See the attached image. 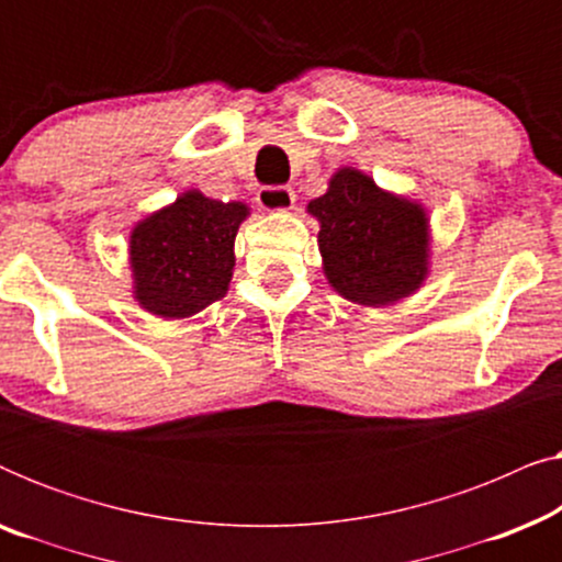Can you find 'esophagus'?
I'll return each mask as SVG.
<instances>
[{"mask_svg": "<svg viewBox=\"0 0 562 562\" xmlns=\"http://www.w3.org/2000/svg\"><path fill=\"white\" fill-rule=\"evenodd\" d=\"M294 189L291 187H263L258 191V204L268 212H286L294 206Z\"/></svg>", "mask_w": 562, "mask_h": 562, "instance_id": "esophagus-1", "label": "esophagus"}]
</instances>
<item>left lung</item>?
<instances>
[{
    "label": "left lung",
    "instance_id": "8db88e82",
    "mask_svg": "<svg viewBox=\"0 0 562 562\" xmlns=\"http://www.w3.org/2000/svg\"><path fill=\"white\" fill-rule=\"evenodd\" d=\"M310 212L322 222L327 279L345 299L375 306L419 289L427 273V220L417 204L342 168L327 194L310 202Z\"/></svg>",
    "mask_w": 562,
    "mask_h": 562
}]
</instances>
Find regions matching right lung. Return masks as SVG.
<instances>
[{
    "mask_svg": "<svg viewBox=\"0 0 562 562\" xmlns=\"http://www.w3.org/2000/svg\"><path fill=\"white\" fill-rule=\"evenodd\" d=\"M248 206L189 191L135 227L130 240L135 294L168 319L191 317L227 294L235 235Z\"/></svg>",
    "mask_w": 562,
    "mask_h": 562,
    "instance_id": "right-lung-1",
    "label": "right lung"
}]
</instances>
